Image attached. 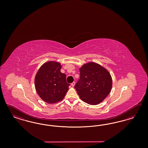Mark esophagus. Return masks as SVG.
I'll use <instances>...</instances> for the list:
<instances>
[{
  "instance_id": "esophagus-1",
  "label": "esophagus",
  "mask_w": 148,
  "mask_h": 148,
  "mask_svg": "<svg viewBox=\"0 0 148 148\" xmlns=\"http://www.w3.org/2000/svg\"><path fill=\"white\" fill-rule=\"evenodd\" d=\"M75 82H73L72 84H71V85H72L73 87H74V86H75Z\"/></svg>"
}]
</instances>
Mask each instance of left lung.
<instances>
[{
	"mask_svg": "<svg viewBox=\"0 0 148 148\" xmlns=\"http://www.w3.org/2000/svg\"><path fill=\"white\" fill-rule=\"evenodd\" d=\"M79 70L80 78L75 86L79 97L92 105L101 103L112 89L110 73L107 69L94 62L85 63Z\"/></svg>",
	"mask_w": 148,
	"mask_h": 148,
	"instance_id": "left-lung-1",
	"label": "left lung"
}]
</instances>
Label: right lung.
<instances>
[{"instance_id":"right-lung-1","label":"right lung","mask_w":148,"mask_h":148,"mask_svg":"<svg viewBox=\"0 0 148 148\" xmlns=\"http://www.w3.org/2000/svg\"><path fill=\"white\" fill-rule=\"evenodd\" d=\"M61 63L50 61L43 63L35 77L36 92L42 100L48 103L62 100L70 85L66 82V75L60 70Z\"/></svg>"}]
</instances>
